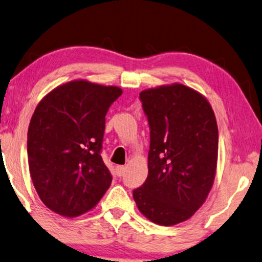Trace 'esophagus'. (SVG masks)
Here are the masks:
<instances>
[{"instance_id":"esophagus-1","label":"esophagus","mask_w":262,"mask_h":262,"mask_svg":"<svg viewBox=\"0 0 262 262\" xmlns=\"http://www.w3.org/2000/svg\"><path fill=\"white\" fill-rule=\"evenodd\" d=\"M125 170H126V166H124V165H117V168H116L117 175H118V176H123L124 173H125Z\"/></svg>"}]
</instances>
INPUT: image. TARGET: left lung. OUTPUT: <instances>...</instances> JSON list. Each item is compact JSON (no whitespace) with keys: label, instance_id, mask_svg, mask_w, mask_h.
Wrapping results in <instances>:
<instances>
[{"label":"left lung","instance_id":"obj_1","mask_svg":"<svg viewBox=\"0 0 262 262\" xmlns=\"http://www.w3.org/2000/svg\"><path fill=\"white\" fill-rule=\"evenodd\" d=\"M139 98L150 126L149 173L134 199L151 222L175 226L200 209L214 184L215 113L203 94L178 82L144 90Z\"/></svg>","mask_w":262,"mask_h":262}]
</instances>
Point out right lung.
Wrapping results in <instances>:
<instances>
[{
    "label": "right lung",
    "instance_id": "obj_1",
    "mask_svg": "<svg viewBox=\"0 0 262 262\" xmlns=\"http://www.w3.org/2000/svg\"><path fill=\"white\" fill-rule=\"evenodd\" d=\"M123 91L85 79L56 86L37 104L28 127L29 171L54 213L75 217L93 209L112 176L101 158L105 116Z\"/></svg>",
    "mask_w": 262,
    "mask_h": 262
}]
</instances>
